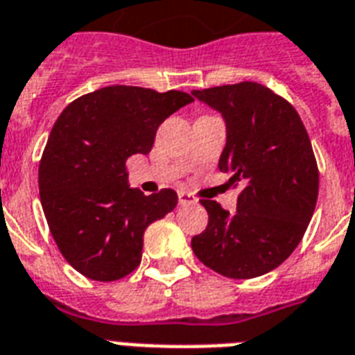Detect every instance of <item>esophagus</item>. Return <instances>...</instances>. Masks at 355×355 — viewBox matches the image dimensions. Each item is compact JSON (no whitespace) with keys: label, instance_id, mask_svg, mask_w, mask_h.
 I'll return each mask as SVG.
<instances>
[{"label":"esophagus","instance_id":"34e87169","mask_svg":"<svg viewBox=\"0 0 355 355\" xmlns=\"http://www.w3.org/2000/svg\"><path fill=\"white\" fill-rule=\"evenodd\" d=\"M197 199L191 193H186V191H180L178 193V205H182V207H186V205H196Z\"/></svg>","mask_w":355,"mask_h":355}]
</instances>
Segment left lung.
Returning <instances> with one entry per match:
<instances>
[{"mask_svg": "<svg viewBox=\"0 0 355 355\" xmlns=\"http://www.w3.org/2000/svg\"><path fill=\"white\" fill-rule=\"evenodd\" d=\"M223 115L227 143L220 171L245 182L236 212L201 199L207 229L191 250L214 272L251 279L285 262L302 242L318 197V167L302 119L272 89L255 81L193 91Z\"/></svg>", "mask_w": 355, "mask_h": 355, "instance_id": "left-lung-1", "label": "left lung"}]
</instances>
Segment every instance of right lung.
Masks as SVG:
<instances>
[{
	"mask_svg": "<svg viewBox=\"0 0 355 355\" xmlns=\"http://www.w3.org/2000/svg\"><path fill=\"white\" fill-rule=\"evenodd\" d=\"M193 102L182 91L110 85L70 102L39 166L40 202L61 255L81 275L117 281L141 262L143 234L177 207L173 189L128 186L126 159L148 154L156 130Z\"/></svg>",
	"mask_w": 355,
	"mask_h": 355,
	"instance_id": "right-lung-1",
	"label": "right lung"
}]
</instances>
